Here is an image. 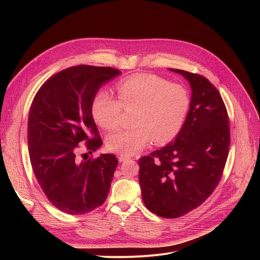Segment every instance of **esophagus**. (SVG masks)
Returning <instances> with one entry per match:
<instances>
[{
	"mask_svg": "<svg viewBox=\"0 0 260 260\" xmlns=\"http://www.w3.org/2000/svg\"><path fill=\"white\" fill-rule=\"evenodd\" d=\"M128 159H131L129 156H125V155H120V156H119V161H120V162L126 161V160H128Z\"/></svg>",
	"mask_w": 260,
	"mask_h": 260,
	"instance_id": "1",
	"label": "esophagus"
}]
</instances>
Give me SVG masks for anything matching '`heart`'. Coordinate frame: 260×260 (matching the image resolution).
<instances>
[{
	"label": "heart",
	"instance_id": "obj_1",
	"mask_svg": "<svg viewBox=\"0 0 260 260\" xmlns=\"http://www.w3.org/2000/svg\"><path fill=\"white\" fill-rule=\"evenodd\" d=\"M116 90L119 101L102 89L91 103L94 122L107 131L118 127L122 107H135V125L108 136L106 146L111 152L133 156L153 139L156 144H166L181 131L189 108L188 91L181 84L153 74H139L120 81Z\"/></svg>",
	"mask_w": 260,
	"mask_h": 260
}]
</instances>
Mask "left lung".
<instances>
[{
    "label": "left lung",
    "instance_id": "left-lung-1",
    "mask_svg": "<svg viewBox=\"0 0 260 260\" xmlns=\"http://www.w3.org/2000/svg\"><path fill=\"white\" fill-rule=\"evenodd\" d=\"M171 71L189 82V111L173 142L139 160L145 207L169 219L195 210L211 196L230 147L229 116L219 91L201 75Z\"/></svg>",
    "mask_w": 260,
    "mask_h": 260
}]
</instances>
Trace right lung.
Returning a JSON list of instances; mask_svg holds the SVG:
<instances>
[{"label": "right lung", "instance_id": "add662e5", "mask_svg": "<svg viewBox=\"0 0 260 260\" xmlns=\"http://www.w3.org/2000/svg\"><path fill=\"white\" fill-rule=\"evenodd\" d=\"M120 74L112 67L73 66L50 77L35 95L27 126L30 163L47 199L64 213L86 214L107 198L118 159H88L102 145L91 103L101 85ZM80 143H86L84 154Z\"/></svg>", "mask_w": 260, "mask_h": 260}]
</instances>
